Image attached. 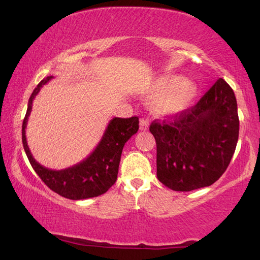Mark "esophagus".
I'll list each match as a JSON object with an SVG mask.
<instances>
[{"label": "esophagus", "instance_id": "esophagus-1", "mask_svg": "<svg viewBox=\"0 0 260 260\" xmlns=\"http://www.w3.org/2000/svg\"><path fill=\"white\" fill-rule=\"evenodd\" d=\"M139 125H140V126H139V127H140V130H143V131L147 130V129H148V126H149V120H148V118H146V117L140 118Z\"/></svg>", "mask_w": 260, "mask_h": 260}]
</instances>
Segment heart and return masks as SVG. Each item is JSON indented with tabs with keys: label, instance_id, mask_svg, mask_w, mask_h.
I'll return each instance as SVG.
<instances>
[{
	"label": "heart",
	"instance_id": "1",
	"mask_svg": "<svg viewBox=\"0 0 260 260\" xmlns=\"http://www.w3.org/2000/svg\"><path fill=\"white\" fill-rule=\"evenodd\" d=\"M198 88L192 81L177 75L157 77L147 90L154 98V109L162 115H175L189 106Z\"/></svg>",
	"mask_w": 260,
	"mask_h": 260
}]
</instances>
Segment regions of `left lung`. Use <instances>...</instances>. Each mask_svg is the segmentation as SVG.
Returning a JSON list of instances; mask_svg holds the SVG:
<instances>
[{
	"label": "left lung",
	"instance_id": "left-lung-1",
	"mask_svg": "<svg viewBox=\"0 0 260 260\" xmlns=\"http://www.w3.org/2000/svg\"><path fill=\"white\" fill-rule=\"evenodd\" d=\"M239 127L233 90L217 80L194 107L149 126L156 142L157 179L178 192L212 185L230 165Z\"/></svg>",
	"mask_w": 260,
	"mask_h": 260
}]
</instances>
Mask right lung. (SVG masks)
I'll return each instance as SVG.
<instances>
[{
  "label": "right lung",
  "mask_w": 260,
  "mask_h": 260,
  "mask_svg": "<svg viewBox=\"0 0 260 260\" xmlns=\"http://www.w3.org/2000/svg\"><path fill=\"white\" fill-rule=\"evenodd\" d=\"M48 76L43 79L34 89L28 100L27 112L22 122V144L30 166L43 183L53 192L70 200H84L99 197L115 184L120 165L122 149L124 144L139 129L137 116L129 118L114 117L108 125L93 152L77 165L63 170L48 169L35 160L31 155L26 140V126L31 105L41 88L52 79Z\"/></svg>",
  "instance_id": "obj_1"
}]
</instances>
